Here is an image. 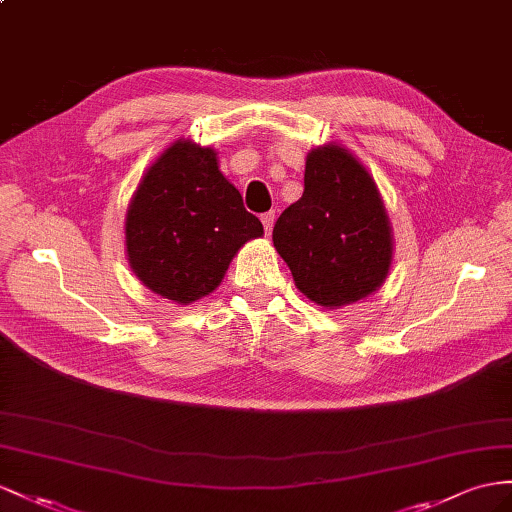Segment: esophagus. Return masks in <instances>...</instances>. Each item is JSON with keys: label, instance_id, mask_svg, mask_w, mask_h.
<instances>
[{"label": "esophagus", "instance_id": "esophagus-1", "mask_svg": "<svg viewBox=\"0 0 512 512\" xmlns=\"http://www.w3.org/2000/svg\"><path fill=\"white\" fill-rule=\"evenodd\" d=\"M261 225H264V231L270 233L272 231V225H274V214L268 212V214H261Z\"/></svg>", "mask_w": 512, "mask_h": 512}]
</instances>
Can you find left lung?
<instances>
[{
  "label": "left lung",
  "instance_id": "left-lung-1",
  "mask_svg": "<svg viewBox=\"0 0 512 512\" xmlns=\"http://www.w3.org/2000/svg\"><path fill=\"white\" fill-rule=\"evenodd\" d=\"M272 242L296 287L316 305L342 307L381 287L391 229L376 183L346 149L307 155L305 192L279 216Z\"/></svg>",
  "mask_w": 512,
  "mask_h": 512
}]
</instances>
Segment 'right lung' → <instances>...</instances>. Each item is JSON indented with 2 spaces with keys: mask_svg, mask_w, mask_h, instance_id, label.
Listing matches in <instances>:
<instances>
[{
  "mask_svg": "<svg viewBox=\"0 0 512 512\" xmlns=\"http://www.w3.org/2000/svg\"><path fill=\"white\" fill-rule=\"evenodd\" d=\"M264 227L222 177L214 149L179 140L131 199L125 240L136 277L173 303L214 292L233 255Z\"/></svg>",
  "mask_w": 512,
  "mask_h": 512,
  "instance_id": "right-lung-1",
  "label": "right lung"
}]
</instances>
